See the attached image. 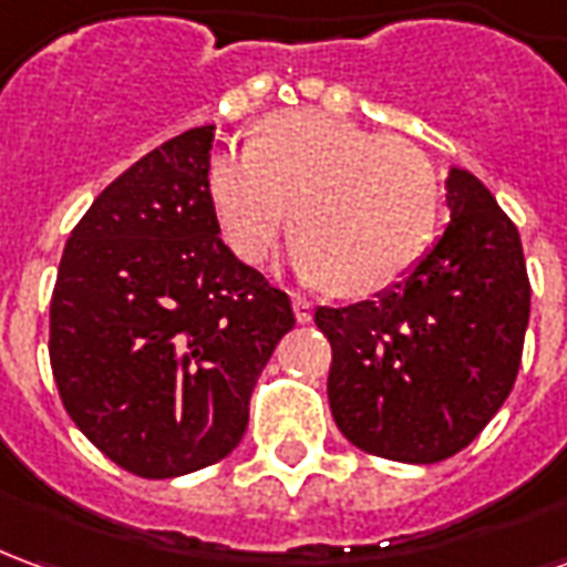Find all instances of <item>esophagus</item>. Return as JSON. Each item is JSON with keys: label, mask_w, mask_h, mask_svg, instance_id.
<instances>
[{"label": "esophagus", "mask_w": 567, "mask_h": 567, "mask_svg": "<svg viewBox=\"0 0 567 567\" xmlns=\"http://www.w3.org/2000/svg\"><path fill=\"white\" fill-rule=\"evenodd\" d=\"M291 307H295V319L300 321V324H307V321L312 319V303H309L307 297L295 295L291 297Z\"/></svg>", "instance_id": "34e87169"}]
</instances>
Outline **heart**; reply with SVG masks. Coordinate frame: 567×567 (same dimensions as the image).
Segmentation results:
<instances>
[{
	"mask_svg": "<svg viewBox=\"0 0 567 567\" xmlns=\"http://www.w3.org/2000/svg\"><path fill=\"white\" fill-rule=\"evenodd\" d=\"M209 199L224 243L243 260L264 258L291 212L295 270L337 295L368 297L425 251L437 173L413 142L295 109L267 117L248 151L212 161Z\"/></svg>",
	"mask_w": 567,
	"mask_h": 567,
	"instance_id": "1",
	"label": "heart"
}]
</instances>
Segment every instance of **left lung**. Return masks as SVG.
Masks as SVG:
<instances>
[{
  "mask_svg": "<svg viewBox=\"0 0 567 567\" xmlns=\"http://www.w3.org/2000/svg\"><path fill=\"white\" fill-rule=\"evenodd\" d=\"M450 221L373 300L319 307L331 343L328 401L349 443L434 464L488 425L523 358L532 288L519 230L462 166L446 175Z\"/></svg>",
  "mask_w": 567,
  "mask_h": 567,
  "instance_id": "obj_1",
  "label": "left lung"
}]
</instances>
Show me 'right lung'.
Wrapping results in <instances>:
<instances>
[{
  "mask_svg": "<svg viewBox=\"0 0 567 567\" xmlns=\"http://www.w3.org/2000/svg\"><path fill=\"white\" fill-rule=\"evenodd\" d=\"M215 124L121 173L69 236L51 297V368L72 422L145 480L221 462L248 425L291 300L221 243Z\"/></svg>",
  "mask_w": 567,
  "mask_h": 567,
  "instance_id": "right-lung-1",
  "label": "right lung"
}]
</instances>
